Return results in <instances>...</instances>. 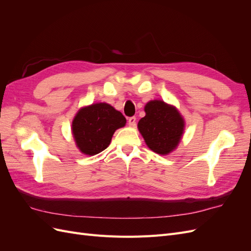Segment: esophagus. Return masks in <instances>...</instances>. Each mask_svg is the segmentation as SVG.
<instances>
[{"label":"esophagus","mask_w":251,"mask_h":251,"mask_svg":"<svg viewBox=\"0 0 251 251\" xmlns=\"http://www.w3.org/2000/svg\"><path fill=\"white\" fill-rule=\"evenodd\" d=\"M127 123H128V126H135V125H136V117H130V118H128V120H127Z\"/></svg>","instance_id":"34e87169"}]
</instances>
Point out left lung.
<instances>
[{"instance_id": "8db88e82", "label": "left lung", "mask_w": 251, "mask_h": 251, "mask_svg": "<svg viewBox=\"0 0 251 251\" xmlns=\"http://www.w3.org/2000/svg\"><path fill=\"white\" fill-rule=\"evenodd\" d=\"M146 116L138 121V131L149 149L169 155L177 149L184 133L185 121L178 109L160 100L144 105Z\"/></svg>"}]
</instances>
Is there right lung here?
Wrapping results in <instances>:
<instances>
[{
  "label": "right lung",
  "mask_w": 251,
  "mask_h": 251,
  "mask_svg": "<svg viewBox=\"0 0 251 251\" xmlns=\"http://www.w3.org/2000/svg\"><path fill=\"white\" fill-rule=\"evenodd\" d=\"M126 124V117L111 104L96 102L77 111L71 131L80 153L94 156L110 146L114 133Z\"/></svg>",
  "instance_id": "obj_1"
}]
</instances>
